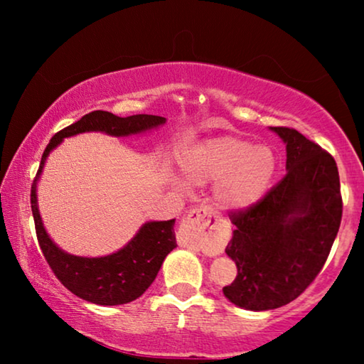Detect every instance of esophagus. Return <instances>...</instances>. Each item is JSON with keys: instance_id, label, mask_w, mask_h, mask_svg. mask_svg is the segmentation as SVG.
<instances>
[{"instance_id": "1", "label": "esophagus", "mask_w": 364, "mask_h": 364, "mask_svg": "<svg viewBox=\"0 0 364 364\" xmlns=\"http://www.w3.org/2000/svg\"><path fill=\"white\" fill-rule=\"evenodd\" d=\"M177 237L182 245L202 252H218L222 245L220 225L210 207H197L188 212L181 223Z\"/></svg>"}]
</instances>
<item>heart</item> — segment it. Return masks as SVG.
<instances>
[{"label": "heart", "mask_w": 364, "mask_h": 364, "mask_svg": "<svg viewBox=\"0 0 364 364\" xmlns=\"http://www.w3.org/2000/svg\"><path fill=\"white\" fill-rule=\"evenodd\" d=\"M277 167L272 147L238 137L210 139L182 159V171L192 183L217 182L213 197L225 210H243L260 200Z\"/></svg>", "instance_id": "heart-1"}]
</instances>
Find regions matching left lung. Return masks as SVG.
Returning <instances> with one entry per match:
<instances>
[{"mask_svg":"<svg viewBox=\"0 0 364 364\" xmlns=\"http://www.w3.org/2000/svg\"><path fill=\"white\" fill-rule=\"evenodd\" d=\"M287 144V173L252 207L230 212L225 248L237 277L223 295L245 310L280 308L321 272L340 230L343 200L331 154L295 129L272 127Z\"/></svg>","mask_w":364,"mask_h":364,"instance_id":"1","label":"left lung"}]
</instances>
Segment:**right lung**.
Listing matches in <instances>:
<instances>
[{
	"label": "right lung",
	"instance_id": "1",
	"mask_svg": "<svg viewBox=\"0 0 364 364\" xmlns=\"http://www.w3.org/2000/svg\"><path fill=\"white\" fill-rule=\"evenodd\" d=\"M164 122H166V117L151 116V114L119 117L107 111H94L54 134L48 147L44 149L41 164H39L38 173L31 186V210L38 242L48 265L51 267L58 280L82 300L109 306L124 305V303L137 300L156 280L164 258L177 247L176 232H173L176 218L166 222L144 223L136 237L112 255L99 258L69 255L49 238L38 210L36 183L44 162H46L49 152L58 147V144H61L64 137L91 131L122 137L159 127Z\"/></svg>",
	"mask_w": 364,
	"mask_h": 364
}]
</instances>
